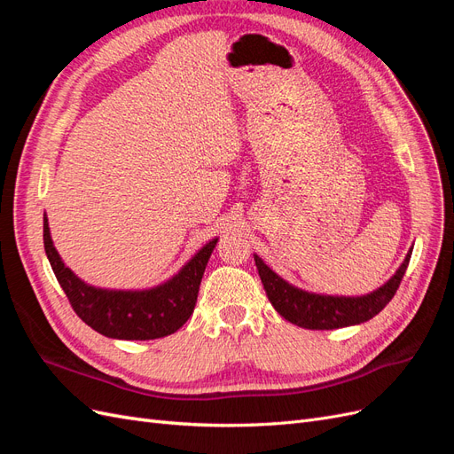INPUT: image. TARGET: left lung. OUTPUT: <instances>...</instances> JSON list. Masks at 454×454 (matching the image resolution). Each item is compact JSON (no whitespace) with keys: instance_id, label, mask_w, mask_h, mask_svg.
Masks as SVG:
<instances>
[{"instance_id":"1","label":"left lung","mask_w":454,"mask_h":454,"mask_svg":"<svg viewBox=\"0 0 454 454\" xmlns=\"http://www.w3.org/2000/svg\"><path fill=\"white\" fill-rule=\"evenodd\" d=\"M411 254H413V246L392 277L377 290L364 295H327L309 292L284 280L257 254H254V261L270 305L287 322L305 329H339L364 324L390 303L407 270Z\"/></svg>"}]
</instances>
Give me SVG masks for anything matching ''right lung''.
I'll return each mask as SVG.
<instances>
[{"label":"right lung","instance_id":"add662e5","mask_svg":"<svg viewBox=\"0 0 454 454\" xmlns=\"http://www.w3.org/2000/svg\"><path fill=\"white\" fill-rule=\"evenodd\" d=\"M217 240L206 242L168 280L145 290H112L87 284L66 267L51 239L49 217L43 215V244L54 277L79 318L109 339L149 340L176 333L195 310L202 274Z\"/></svg>","mask_w":454,"mask_h":454}]
</instances>
